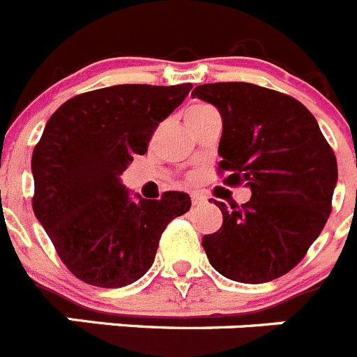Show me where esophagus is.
Wrapping results in <instances>:
<instances>
[{"mask_svg": "<svg viewBox=\"0 0 357 357\" xmlns=\"http://www.w3.org/2000/svg\"><path fill=\"white\" fill-rule=\"evenodd\" d=\"M207 198L204 197V195H200V193H195L193 195V204L195 206H198V204H202V202H206Z\"/></svg>", "mask_w": 357, "mask_h": 357, "instance_id": "obj_1", "label": "esophagus"}]
</instances>
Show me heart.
Here are the masks:
<instances>
[{"instance_id":"obj_1","label":"heart","mask_w":357,"mask_h":357,"mask_svg":"<svg viewBox=\"0 0 357 357\" xmlns=\"http://www.w3.org/2000/svg\"><path fill=\"white\" fill-rule=\"evenodd\" d=\"M211 112H216V109H213L211 105H207V103H191V105L185 109L184 116H185V121H193V119H198L202 118V116L206 114H211Z\"/></svg>"}]
</instances>
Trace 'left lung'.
I'll use <instances>...</instances> for the list:
<instances>
[{"mask_svg": "<svg viewBox=\"0 0 357 357\" xmlns=\"http://www.w3.org/2000/svg\"><path fill=\"white\" fill-rule=\"evenodd\" d=\"M191 94L222 114L218 169L252 191L241 207L216 202L223 223L202 239L207 259L245 284L279 279L301 263L329 218L334 151L314 116L288 94L247 82L198 85Z\"/></svg>", "mask_w": 357, "mask_h": 357, "instance_id": "left-lung-1", "label": "left lung"}]
</instances>
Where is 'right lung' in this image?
Returning a JSON list of instances; mask_svg holds the SVG:
<instances>
[{
  "label": "right lung",
  "instance_id": "obj_1",
  "mask_svg": "<svg viewBox=\"0 0 357 357\" xmlns=\"http://www.w3.org/2000/svg\"><path fill=\"white\" fill-rule=\"evenodd\" d=\"M191 84H123L78 94L44 127L31 155L33 213L69 272L98 288H121L150 270L173 218L191 207L182 191L132 197L121 173Z\"/></svg>",
  "mask_w": 357,
  "mask_h": 357
}]
</instances>
